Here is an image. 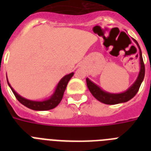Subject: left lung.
I'll use <instances>...</instances> for the list:
<instances>
[{"label": "left lung", "instance_id": "left-lung-1", "mask_svg": "<svg viewBox=\"0 0 151 151\" xmlns=\"http://www.w3.org/2000/svg\"><path fill=\"white\" fill-rule=\"evenodd\" d=\"M133 41L136 44V45L139 48V51L140 69H139L138 77L136 78V80L135 81V82L126 91H124L123 92H120V93L108 92L102 89L99 85L95 84L93 81L90 80L89 78H86L87 86L88 88V89H89L90 92L92 93V96L97 100H99L101 103L108 104V105H114V104H117V103H125V102H128L129 100L132 99L136 96V93L138 92L139 88L141 84L143 82L144 75H145V66H144V63H143L140 47H139L138 42L136 40H133Z\"/></svg>", "mask_w": 151, "mask_h": 151}]
</instances>
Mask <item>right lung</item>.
I'll use <instances>...</instances> for the list:
<instances>
[{
  "label": "right lung",
  "instance_id": "obj_1",
  "mask_svg": "<svg viewBox=\"0 0 151 151\" xmlns=\"http://www.w3.org/2000/svg\"><path fill=\"white\" fill-rule=\"evenodd\" d=\"M73 74H74V73L72 72V73L66 74V75L64 76L63 78H61V80L59 81V83L57 84L56 88H55V89L52 96L48 99H44V100H31V99H26L24 97L21 96L13 89V88L11 86V85L8 82V79H7V81H8L9 87L15 95V96L16 97V99L19 101L22 105H24L25 106L34 110H48L56 107L59 104V103L61 102L62 99L63 97L64 92H65L66 86H67V84H68L69 81L70 80V78L73 76Z\"/></svg>",
  "mask_w": 151,
  "mask_h": 151
}]
</instances>
